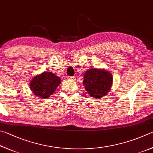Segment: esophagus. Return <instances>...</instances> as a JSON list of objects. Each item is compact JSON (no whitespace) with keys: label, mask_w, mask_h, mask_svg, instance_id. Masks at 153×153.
Returning <instances> with one entry per match:
<instances>
[{"label":"esophagus","mask_w":153,"mask_h":153,"mask_svg":"<svg viewBox=\"0 0 153 153\" xmlns=\"http://www.w3.org/2000/svg\"><path fill=\"white\" fill-rule=\"evenodd\" d=\"M67 79L70 80V81H75V80H76V79H75V76H67Z\"/></svg>","instance_id":"1"}]
</instances>
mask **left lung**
Instances as JSON below:
<instances>
[{"label":"left lung","instance_id":"8db88e82","mask_svg":"<svg viewBox=\"0 0 153 153\" xmlns=\"http://www.w3.org/2000/svg\"><path fill=\"white\" fill-rule=\"evenodd\" d=\"M112 75L108 71L90 69L84 75L83 85L91 97L100 98L109 92L112 85Z\"/></svg>","mask_w":153,"mask_h":153}]
</instances>
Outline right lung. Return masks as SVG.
<instances>
[{"label": "right lung", "mask_w": 153, "mask_h": 153, "mask_svg": "<svg viewBox=\"0 0 153 153\" xmlns=\"http://www.w3.org/2000/svg\"><path fill=\"white\" fill-rule=\"evenodd\" d=\"M60 82V79L52 72H44L31 80L30 88L36 96L45 99L52 95Z\"/></svg>", "instance_id": "right-lung-1"}]
</instances>
